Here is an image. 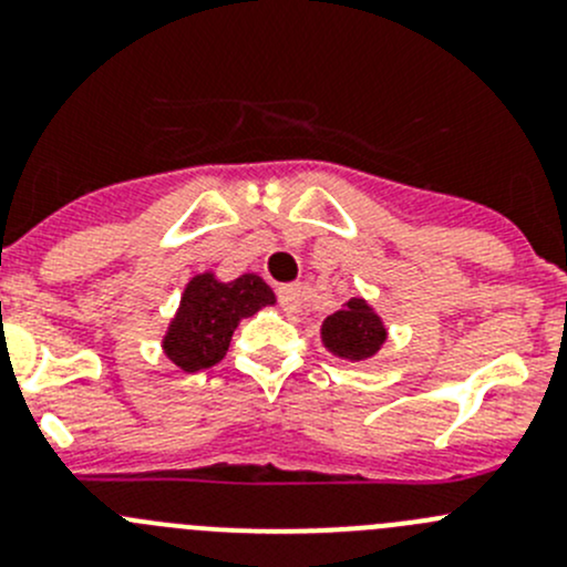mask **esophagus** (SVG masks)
Listing matches in <instances>:
<instances>
[{
	"mask_svg": "<svg viewBox=\"0 0 567 567\" xmlns=\"http://www.w3.org/2000/svg\"><path fill=\"white\" fill-rule=\"evenodd\" d=\"M279 301H282L285 310L299 312L301 310V299H305V285H279L277 288Z\"/></svg>",
	"mask_w": 567,
	"mask_h": 567,
	"instance_id": "esophagus-1",
	"label": "esophagus"
}]
</instances>
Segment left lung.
<instances>
[{"instance_id":"left-lung-1","label":"left lung","mask_w":567,"mask_h":567,"mask_svg":"<svg viewBox=\"0 0 567 567\" xmlns=\"http://www.w3.org/2000/svg\"><path fill=\"white\" fill-rule=\"evenodd\" d=\"M323 346L334 357L362 362L375 357L386 340V329L373 307L364 299H351L340 312L329 316L320 326Z\"/></svg>"}]
</instances>
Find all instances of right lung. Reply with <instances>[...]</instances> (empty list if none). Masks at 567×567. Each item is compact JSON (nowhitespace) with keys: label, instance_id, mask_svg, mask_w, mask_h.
I'll list each match as a JSON object with an SVG mask.
<instances>
[{"label":"right lung","instance_id":"obj_1","mask_svg":"<svg viewBox=\"0 0 567 567\" xmlns=\"http://www.w3.org/2000/svg\"><path fill=\"white\" fill-rule=\"evenodd\" d=\"M274 290L257 274H241L233 282H219L214 274H197L181 296L177 316L164 334V353L186 373L221 362L233 331L241 318L274 305Z\"/></svg>","mask_w":567,"mask_h":567}]
</instances>
